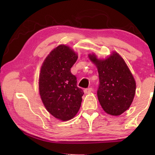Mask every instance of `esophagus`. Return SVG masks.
<instances>
[{"instance_id": "obj_1", "label": "esophagus", "mask_w": 155, "mask_h": 155, "mask_svg": "<svg viewBox=\"0 0 155 155\" xmlns=\"http://www.w3.org/2000/svg\"><path fill=\"white\" fill-rule=\"evenodd\" d=\"M92 91H93V88H85V89L84 90V93L85 94H88V93H91Z\"/></svg>"}]
</instances>
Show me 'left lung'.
Segmentation results:
<instances>
[{
  "mask_svg": "<svg viewBox=\"0 0 155 155\" xmlns=\"http://www.w3.org/2000/svg\"><path fill=\"white\" fill-rule=\"evenodd\" d=\"M88 57L98 69L97 96L102 108L113 116L123 114L130 107L136 91L135 81L126 62L116 52L103 60L94 54Z\"/></svg>",
  "mask_w": 155,
  "mask_h": 155,
  "instance_id": "left-lung-1",
  "label": "left lung"
}]
</instances>
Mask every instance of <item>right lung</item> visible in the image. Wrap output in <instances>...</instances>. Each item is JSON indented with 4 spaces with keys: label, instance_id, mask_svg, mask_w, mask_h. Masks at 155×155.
I'll return each instance as SVG.
<instances>
[{
    "label": "right lung",
    "instance_id": "1",
    "mask_svg": "<svg viewBox=\"0 0 155 155\" xmlns=\"http://www.w3.org/2000/svg\"><path fill=\"white\" fill-rule=\"evenodd\" d=\"M78 58L68 46L53 49L42 63L39 75V93L48 113L58 120L73 118L81 105L83 91L77 86L71 68Z\"/></svg>",
    "mask_w": 155,
    "mask_h": 155
}]
</instances>
